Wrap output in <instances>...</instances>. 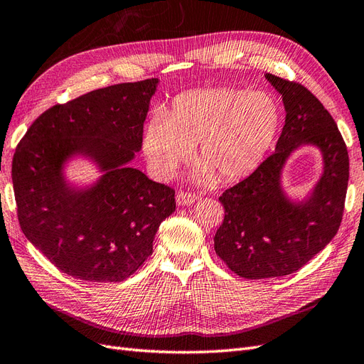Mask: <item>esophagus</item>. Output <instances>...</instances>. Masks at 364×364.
Returning a JSON list of instances; mask_svg holds the SVG:
<instances>
[{"label":"esophagus","mask_w":364,"mask_h":364,"mask_svg":"<svg viewBox=\"0 0 364 364\" xmlns=\"http://www.w3.org/2000/svg\"><path fill=\"white\" fill-rule=\"evenodd\" d=\"M196 200V196L192 195V193H188V192H180L178 195H176V205L178 207H183V205H191L193 204Z\"/></svg>","instance_id":"obj_1"}]
</instances>
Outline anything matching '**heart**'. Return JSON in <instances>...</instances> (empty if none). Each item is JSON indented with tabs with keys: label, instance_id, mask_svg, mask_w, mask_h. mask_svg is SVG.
<instances>
[{
	"label": "heart",
	"instance_id": "heart-1",
	"mask_svg": "<svg viewBox=\"0 0 364 364\" xmlns=\"http://www.w3.org/2000/svg\"><path fill=\"white\" fill-rule=\"evenodd\" d=\"M279 102L267 91L212 87L181 92L157 111L141 134V151L157 180H171L196 144L193 178L209 186L253 173L277 137Z\"/></svg>",
	"mask_w": 364,
	"mask_h": 364
}]
</instances>
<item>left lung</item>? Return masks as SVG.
<instances>
[{
    "instance_id": "1",
    "label": "left lung",
    "mask_w": 364,
    "mask_h": 364,
    "mask_svg": "<svg viewBox=\"0 0 364 364\" xmlns=\"http://www.w3.org/2000/svg\"><path fill=\"white\" fill-rule=\"evenodd\" d=\"M282 96L285 124L276 152L220 198L224 221L215 252L247 279L280 277L297 272L336 236L346 198L349 157L337 123L305 87L267 73ZM309 146L322 157L318 181L304 197L283 184L287 160Z\"/></svg>"
}]
</instances>
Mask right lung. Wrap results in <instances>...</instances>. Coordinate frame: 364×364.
Instances as JSON below:
<instances>
[{
	"instance_id": "1",
	"label": "right lung",
	"mask_w": 364,
	"mask_h": 364,
	"mask_svg": "<svg viewBox=\"0 0 364 364\" xmlns=\"http://www.w3.org/2000/svg\"><path fill=\"white\" fill-rule=\"evenodd\" d=\"M160 80L100 88L47 109L19 141L12 181L23 233L60 272L87 282H120L152 253L175 192L129 163ZM88 159L98 176L71 182Z\"/></svg>"
}]
</instances>
